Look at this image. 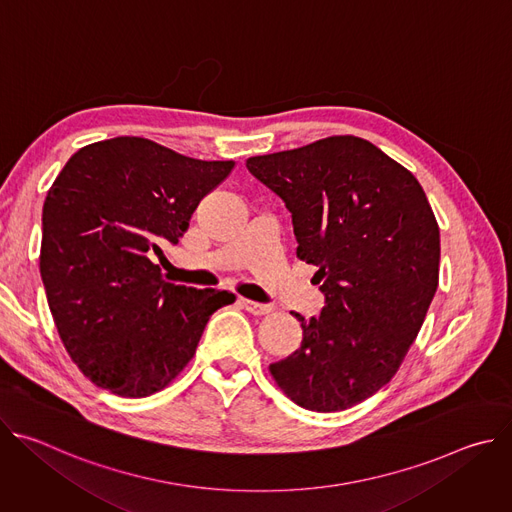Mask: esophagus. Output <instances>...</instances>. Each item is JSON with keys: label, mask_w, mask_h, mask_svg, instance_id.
Instances as JSON below:
<instances>
[{"label": "esophagus", "mask_w": 512, "mask_h": 512, "mask_svg": "<svg viewBox=\"0 0 512 512\" xmlns=\"http://www.w3.org/2000/svg\"><path fill=\"white\" fill-rule=\"evenodd\" d=\"M241 304L247 312L255 314V316H265V314H271L273 308L267 306V304H259V302H253V300H247V298H241Z\"/></svg>", "instance_id": "obj_1"}]
</instances>
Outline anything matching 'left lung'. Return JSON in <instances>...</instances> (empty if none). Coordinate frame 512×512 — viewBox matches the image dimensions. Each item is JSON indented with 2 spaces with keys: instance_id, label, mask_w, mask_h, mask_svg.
<instances>
[{
  "instance_id": "left-lung-1",
  "label": "left lung",
  "mask_w": 512,
  "mask_h": 512,
  "mask_svg": "<svg viewBox=\"0 0 512 512\" xmlns=\"http://www.w3.org/2000/svg\"><path fill=\"white\" fill-rule=\"evenodd\" d=\"M291 212L298 259L326 298L300 348L269 364L310 411H342L385 387L417 338L440 279V227L417 178L377 145L332 135L247 160Z\"/></svg>"
}]
</instances>
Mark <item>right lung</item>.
Here are the masks:
<instances>
[{
  "instance_id": "1",
  "label": "right lung",
  "mask_w": 512,
  "mask_h": 512,
  "mask_svg": "<svg viewBox=\"0 0 512 512\" xmlns=\"http://www.w3.org/2000/svg\"><path fill=\"white\" fill-rule=\"evenodd\" d=\"M235 162H204L143 137L85 145L42 208L40 275L60 340L97 387L148 397L192 360L208 318L235 294L164 279L200 200Z\"/></svg>"
}]
</instances>
